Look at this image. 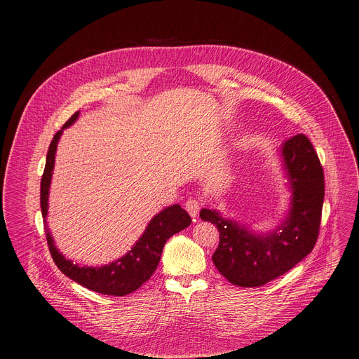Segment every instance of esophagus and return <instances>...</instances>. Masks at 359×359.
<instances>
[{
  "label": "esophagus",
  "mask_w": 359,
  "mask_h": 359,
  "mask_svg": "<svg viewBox=\"0 0 359 359\" xmlns=\"http://www.w3.org/2000/svg\"><path fill=\"white\" fill-rule=\"evenodd\" d=\"M186 210H187V213L193 217V219H196L197 216H198V212H200V206H201V203L198 201V200H196V198H189L187 201H186Z\"/></svg>",
  "instance_id": "1"
}]
</instances>
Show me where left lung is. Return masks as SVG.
I'll return each instance as SVG.
<instances>
[{
    "instance_id": "8db88e82",
    "label": "left lung",
    "mask_w": 359,
    "mask_h": 359,
    "mask_svg": "<svg viewBox=\"0 0 359 359\" xmlns=\"http://www.w3.org/2000/svg\"><path fill=\"white\" fill-rule=\"evenodd\" d=\"M278 153L291 194L273 229H251L216 209L200 212L201 220L213 223L220 231L212 257L216 269L238 287H260L283 276L313 251L318 237L324 172L317 153L302 133L285 139Z\"/></svg>"
}]
</instances>
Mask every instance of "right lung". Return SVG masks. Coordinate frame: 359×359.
I'll use <instances>...</instances> for the list:
<instances>
[{"instance_id": "obj_1", "label": "right lung", "mask_w": 359, "mask_h": 359, "mask_svg": "<svg viewBox=\"0 0 359 359\" xmlns=\"http://www.w3.org/2000/svg\"><path fill=\"white\" fill-rule=\"evenodd\" d=\"M78 118L79 112H75L71 119L62 126V129L57 132L53 142H50L46 155L45 170L41 179V212L43 217L48 247L57 267L75 283L99 294L118 297L128 295L136 291L143 283H146L151 277V274L155 273L159 266L161 255L168 238L189 227L191 219L187 212L182 209L180 204H172V206L165 208L150 219L144 231L132 245V248L115 262H111L109 264H104L100 267H81L72 260H68L55 245L53 234H50L46 223V217L49 208V189L55 166L57 147L64 130L72 126Z\"/></svg>"}]
</instances>
